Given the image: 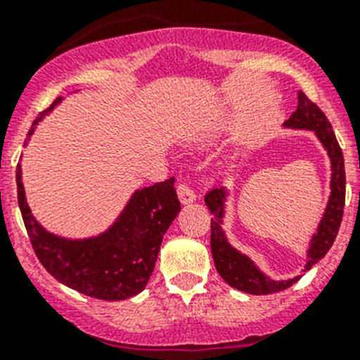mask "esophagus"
I'll return each mask as SVG.
<instances>
[{
  "instance_id": "obj_1",
  "label": "esophagus",
  "mask_w": 360,
  "mask_h": 360,
  "mask_svg": "<svg viewBox=\"0 0 360 360\" xmlns=\"http://www.w3.org/2000/svg\"><path fill=\"white\" fill-rule=\"evenodd\" d=\"M177 197H179L183 205H188V203H193L197 200V193L191 190V186L188 183H179V186H177Z\"/></svg>"
}]
</instances>
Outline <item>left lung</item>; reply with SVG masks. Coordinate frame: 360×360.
Instances as JSON below:
<instances>
[{
	"instance_id": "left-lung-1",
	"label": "left lung",
	"mask_w": 360,
	"mask_h": 360,
	"mask_svg": "<svg viewBox=\"0 0 360 360\" xmlns=\"http://www.w3.org/2000/svg\"><path fill=\"white\" fill-rule=\"evenodd\" d=\"M284 127L285 129L314 130L317 139L328 151L329 160H331V195H329L326 212L319 223L317 231L310 240L307 264H304L303 270L307 271L328 254L333 242H335L338 230H340L345 207V160L328 116L301 90L297 92L296 111L292 112L291 118L285 120ZM226 195L224 188H214L205 195V205L209 207L210 214H212V219H210V250H212L217 274L231 288L249 294H271L291 288L294 282L300 281L301 275L289 278V281H271L254 264L250 257L231 248L223 228H221Z\"/></svg>"
}]
</instances>
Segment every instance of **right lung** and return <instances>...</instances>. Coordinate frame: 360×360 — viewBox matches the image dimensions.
I'll return each instance as SVG.
<instances>
[{
  "instance_id": "1",
  "label": "right lung",
  "mask_w": 360,
  "mask_h": 360,
  "mask_svg": "<svg viewBox=\"0 0 360 360\" xmlns=\"http://www.w3.org/2000/svg\"><path fill=\"white\" fill-rule=\"evenodd\" d=\"M63 97L32 122L27 139L39 120ZM17 198L39 263L60 284L97 300L120 301L146 288L163 235L181 210L174 177L134 191L118 219L97 237L64 238L46 231L31 214L25 200L22 169L17 165Z\"/></svg>"
}]
</instances>
